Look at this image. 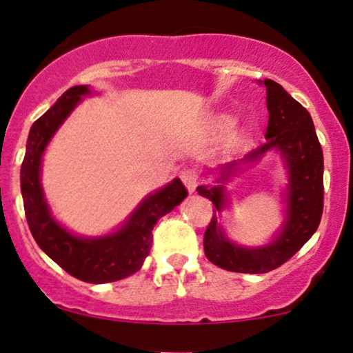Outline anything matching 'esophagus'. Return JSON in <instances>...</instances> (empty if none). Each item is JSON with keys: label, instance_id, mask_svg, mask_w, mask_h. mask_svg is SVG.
I'll return each mask as SVG.
<instances>
[{"label": "esophagus", "instance_id": "34e87169", "mask_svg": "<svg viewBox=\"0 0 353 353\" xmlns=\"http://www.w3.org/2000/svg\"><path fill=\"white\" fill-rule=\"evenodd\" d=\"M181 179L184 182V185L187 187V190L189 192H194L195 187L199 184L197 172H195V169H190V168H187L181 172Z\"/></svg>", "mask_w": 353, "mask_h": 353}]
</instances>
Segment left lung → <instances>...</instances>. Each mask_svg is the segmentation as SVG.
<instances>
[{"label":"left lung","mask_w":353,"mask_h":353,"mask_svg":"<svg viewBox=\"0 0 353 353\" xmlns=\"http://www.w3.org/2000/svg\"><path fill=\"white\" fill-rule=\"evenodd\" d=\"M267 92L269 125L265 143H262L239 161L221 169V181L241 164H248L270 150L280 151L288 168V216L282 233L267 248H239L230 243L212 216L203 236L205 256L210 262L230 272L265 274L292 259L318 230L324 207V158L316 135L313 119L300 102L293 99L279 83L264 79ZM197 192L221 210L225 203V187L200 185Z\"/></svg>","instance_id":"left-lung-1"}]
</instances>
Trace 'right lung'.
<instances>
[{"instance_id":"add662e5","label":"right lung","mask_w":353,"mask_h":353,"mask_svg":"<svg viewBox=\"0 0 353 353\" xmlns=\"http://www.w3.org/2000/svg\"><path fill=\"white\" fill-rule=\"evenodd\" d=\"M88 92V86L70 88L30 127L21 166V192L29 230L39 248L74 279L88 283H107L141 269L150 254L154 225L187 197V189L181 179H174L164 189L150 195L122 230L104 238L81 239L61 228L50 216L43 200L40 161L53 133Z\"/></svg>"}]
</instances>
